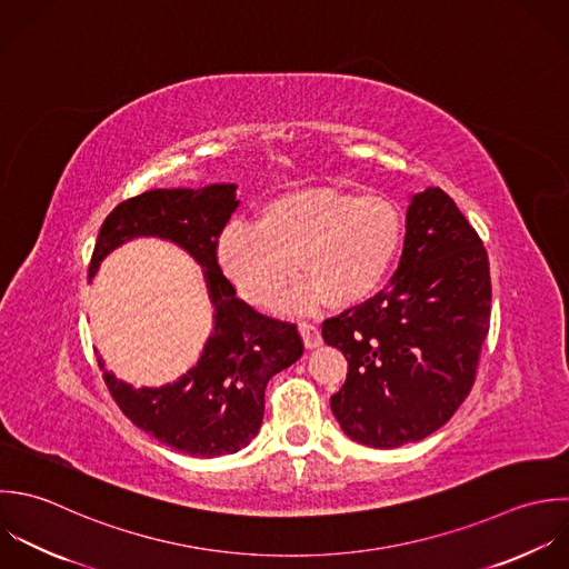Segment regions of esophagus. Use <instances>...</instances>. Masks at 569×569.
<instances>
[{
    "label": "esophagus",
    "instance_id": "obj_1",
    "mask_svg": "<svg viewBox=\"0 0 569 569\" xmlns=\"http://www.w3.org/2000/svg\"><path fill=\"white\" fill-rule=\"evenodd\" d=\"M299 332H301V337H303V346H306L308 350H315V348H319V346L323 343L321 332H319V328H317L315 323L301 321V323H299Z\"/></svg>",
    "mask_w": 569,
    "mask_h": 569
}]
</instances>
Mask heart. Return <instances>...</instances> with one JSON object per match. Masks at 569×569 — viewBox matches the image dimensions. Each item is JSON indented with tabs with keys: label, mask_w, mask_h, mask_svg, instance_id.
<instances>
[{
	"label": "heart",
	"mask_w": 569,
	"mask_h": 569,
	"mask_svg": "<svg viewBox=\"0 0 569 569\" xmlns=\"http://www.w3.org/2000/svg\"><path fill=\"white\" fill-rule=\"evenodd\" d=\"M403 234V214L383 194L301 188L261 203L254 226H226L217 263L254 306H270L297 270L306 279L281 297L283 312H312L330 299L337 306H357L388 281Z\"/></svg>",
	"instance_id": "heart-1"
}]
</instances>
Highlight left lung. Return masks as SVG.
Here are the masks:
<instances>
[{
	"instance_id": "left-lung-1",
	"label": "left lung",
	"mask_w": 569,
	"mask_h": 569,
	"mask_svg": "<svg viewBox=\"0 0 569 569\" xmlns=\"http://www.w3.org/2000/svg\"><path fill=\"white\" fill-rule=\"evenodd\" d=\"M490 306V263L475 228L441 188L412 194L390 286L323 323V341L348 361L330 397L346 437L392 450L446 426L475 383Z\"/></svg>"
}]
</instances>
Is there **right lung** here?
<instances>
[{
  "mask_svg": "<svg viewBox=\"0 0 569 569\" xmlns=\"http://www.w3.org/2000/svg\"><path fill=\"white\" fill-rule=\"evenodd\" d=\"M237 206V183L148 190L106 217L88 268L94 279L110 252L141 237L170 241L201 266L212 330L188 372L159 388H134L97 359L112 399L139 430L201 459L234 455L259 435L268 381L303 355L297 326L252 310L217 263V239Z\"/></svg>",
  "mask_w": 569,
  "mask_h": 569,
  "instance_id": "right-lung-1",
  "label": "right lung"
}]
</instances>
